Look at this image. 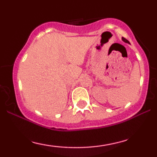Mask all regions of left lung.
Wrapping results in <instances>:
<instances>
[{"label":"left lung","instance_id":"8db88e82","mask_svg":"<svg viewBox=\"0 0 157 157\" xmlns=\"http://www.w3.org/2000/svg\"><path fill=\"white\" fill-rule=\"evenodd\" d=\"M122 40H123L125 41V43H129V42H128V40H126L125 38H124V37H122Z\"/></svg>","mask_w":157,"mask_h":157}]
</instances>
